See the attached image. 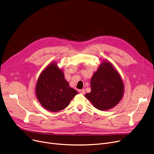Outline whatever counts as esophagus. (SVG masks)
Segmentation results:
<instances>
[{"label": "esophagus", "instance_id": "34e87169", "mask_svg": "<svg viewBox=\"0 0 154 154\" xmlns=\"http://www.w3.org/2000/svg\"><path fill=\"white\" fill-rule=\"evenodd\" d=\"M79 92L81 94H85V89H80V90H79Z\"/></svg>", "mask_w": 154, "mask_h": 154}]
</instances>
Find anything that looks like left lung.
<instances>
[{"label":"left lung","mask_w":154,"mask_h":154,"mask_svg":"<svg viewBox=\"0 0 154 154\" xmlns=\"http://www.w3.org/2000/svg\"><path fill=\"white\" fill-rule=\"evenodd\" d=\"M91 92L85 94L93 106L100 110L115 107L122 98L124 84L118 72L107 61L102 62L91 81Z\"/></svg>","instance_id":"1"}]
</instances>
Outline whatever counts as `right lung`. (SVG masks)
Instances as JSON below:
<instances>
[{"label": "right lung", "mask_w": 154, "mask_h": 154, "mask_svg": "<svg viewBox=\"0 0 154 154\" xmlns=\"http://www.w3.org/2000/svg\"><path fill=\"white\" fill-rule=\"evenodd\" d=\"M37 98L48 110L58 112L66 108L77 94L69 87L62 70L52 63L40 75L36 84Z\"/></svg>", "instance_id": "right-lung-1"}]
</instances>
